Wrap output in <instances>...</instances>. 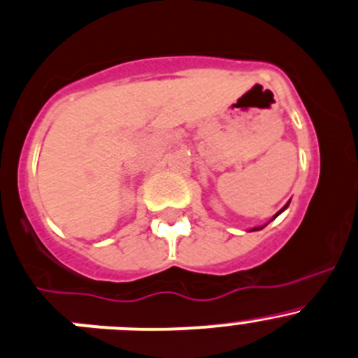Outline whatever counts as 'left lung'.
<instances>
[{"instance_id":"1","label":"left lung","mask_w":358,"mask_h":358,"mask_svg":"<svg viewBox=\"0 0 358 358\" xmlns=\"http://www.w3.org/2000/svg\"><path fill=\"white\" fill-rule=\"evenodd\" d=\"M287 206H289V204H287ZM287 206H283V208H282V210H280V211H278V213H276V215H275V218H276V217H278V215H280V213H282V211H283V210H285V208H287ZM252 231H259V229H252Z\"/></svg>"}]
</instances>
